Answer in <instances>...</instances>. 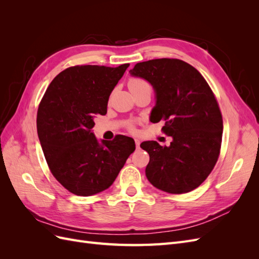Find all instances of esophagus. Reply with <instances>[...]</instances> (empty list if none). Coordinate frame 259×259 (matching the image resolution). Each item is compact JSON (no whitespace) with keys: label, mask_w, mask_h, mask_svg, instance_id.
Wrapping results in <instances>:
<instances>
[{"label":"esophagus","mask_w":259,"mask_h":259,"mask_svg":"<svg viewBox=\"0 0 259 259\" xmlns=\"http://www.w3.org/2000/svg\"><path fill=\"white\" fill-rule=\"evenodd\" d=\"M135 144H136V148H137V149H139V146H140V140H139V139H137V138H135Z\"/></svg>","instance_id":"esophagus-1"}]
</instances>
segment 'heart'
<instances>
[{"mask_svg": "<svg viewBox=\"0 0 259 259\" xmlns=\"http://www.w3.org/2000/svg\"><path fill=\"white\" fill-rule=\"evenodd\" d=\"M130 89L131 91L138 90V89H150V85H149L146 81L140 80V79H133L130 81Z\"/></svg>", "mask_w": 259, "mask_h": 259, "instance_id": "1", "label": "heart"}]
</instances>
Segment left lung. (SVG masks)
<instances>
[{
  "label": "left lung",
  "instance_id": "1",
  "mask_svg": "<svg viewBox=\"0 0 259 259\" xmlns=\"http://www.w3.org/2000/svg\"><path fill=\"white\" fill-rule=\"evenodd\" d=\"M130 74L151 84L155 106L150 121H165L168 147L154 140L140 144L150 156L146 176L155 188L180 194L199 187L210 174L221 151L223 117L213 92L191 65L179 59L136 64Z\"/></svg>",
  "mask_w": 259,
  "mask_h": 259
}]
</instances>
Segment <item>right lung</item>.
Here are the masks:
<instances>
[{"label":"right lung","mask_w":259,"mask_h":259,"mask_svg":"<svg viewBox=\"0 0 259 259\" xmlns=\"http://www.w3.org/2000/svg\"><path fill=\"white\" fill-rule=\"evenodd\" d=\"M128 66L68 68L52 81L38 106L37 135L46 162L54 177L76 195L108 189L135 150L131 137L98 140L93 133L94 120L107 113L109 96Z\"/></svg>","instance_id":"right-lung-1"}]
</instances>
